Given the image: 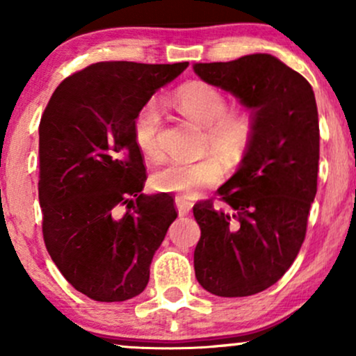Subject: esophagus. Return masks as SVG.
I'll use <instances>...</instances> for the list:
<instances>
[{
  "mask_svg": "<svg viewBox=\"0 0 356 356\" xmlns=\"http://www.w3.org/2000/svg\"><path fill=\"white\" fill-rule=\"evenodd\" d=\"M175 206H177L179 216H187V214H189L191 207H192V202L186 201V199L177 197V199H175Z\"/></svg>",
  "mask_w": 356,
  "mask_h": 356,
  "instance_id": "obj_1",
  "label": "esophagus"
}]
</instances>
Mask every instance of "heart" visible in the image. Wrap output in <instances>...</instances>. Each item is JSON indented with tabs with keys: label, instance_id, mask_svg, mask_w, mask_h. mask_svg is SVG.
<instances>
[{
	"label": "heart",
	"instance_id": "obj_1",
	"mask_svg": "<svg viewBox=\"0 0 356 356\" xmlns=\"http://www.w3.org/2000/svg\"><path fill=\"white\" fill-rule=\"evenodd\" d=\"M172 105L184 117L204 127L202 150H212L238 165L244 161L256 137V117L246 105H227L224 92L206 81H187L174 92ZM162 113L154 100L145 102L134 118V138L142 155L157 162L164 157L161 142ZM218 155L199 161H172L154 174L152 184L161 192H174L181 199H194L201 191L216 186L224 175Z\"/></svg>",
	"mask_w": 356,
	"mask_h": 356
}]
</instances>
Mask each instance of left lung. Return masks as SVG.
I'll use <instances>...</instances> for the list:
<instances>
[{"instance_id": "8db88e82", "label": "left lung", "mask_w": 356, "mask_h": 356, "mask_svg": "<svg viewBox=\"0 0 356 356\" xmlns=\"http://www.w3.org/2000/svg\"><path fill=\"white\" fill-rule=\"evenodd\" d=\"M207 83L234 93L256 117V137L238 172L194 206L201 239L199 284L216 296L264 291L296 259L318 186L320 125L312 85L266 53L197 63Z\"/></svg>"}]
</instances>
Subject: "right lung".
Segmentation results:
<instances>
[{"label":"right lung","instance_id":"add662e5","mask_svg":"<svg viewBox=\"0 0 356 356\" xmlns=\"http://www.w3.org/2000/svg\"><path fill=\"white\" fill-rule=\"evenodd\" d=\"M187 65L93 63L61 81L40 120L44 246L65 280L95 301L144 291L177 218L170 195L142 194L147 169L134 118Z\"/></svg>","mask_w":356,"mask_h":356}]
</instances>
